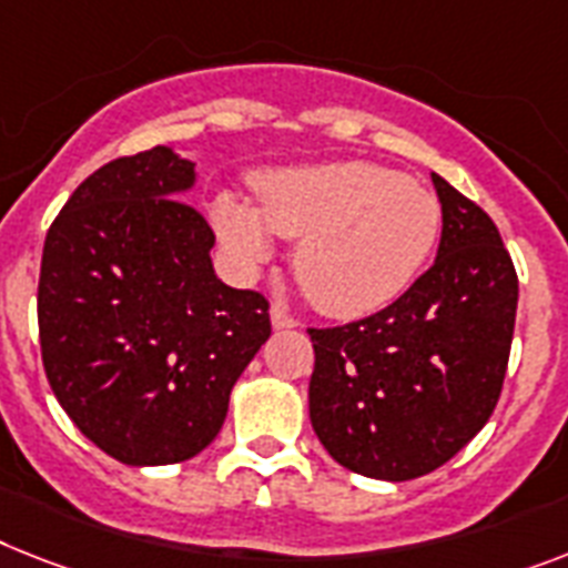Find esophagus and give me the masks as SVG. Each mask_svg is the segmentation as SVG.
I'll list each match as a JSON object with an SVG mask.
<instances>
[{
    "mask_svg": "<svg viewBox=\"0 0 568 568\" xmlns=\"http://www.w3.org/2000/svg\"><path fill=\"white\" fill-rule=\"evenodd\" d=\"M270 318H273L275 331H284V327H295V325H298L293 313H290L287 307H281V304H273V311H270Z\"/></svg>",
    "mask_w": 568,
    "mask_h": 568,
    "instance_id": "1",
    "label": "esophagus"
}]
</instances>
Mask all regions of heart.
Here are the masks:
<instances>
[{"mask_svg":"<svg viewBox=\"0 0 568 568\" xmlns=\"http://www.w3.org/2000/svg\"><path fill=\"white\" fill-rule=\"evenodd\" d=\"M211 214L243 273L273 257V234L298 241L295 278L334 316H363L395 302L442 232V205L429 191L368 162L264 173L257 211L223 194Z\"/></svg>","mask_w":568,"mask_h":568,"instance_id":"b5f03b06","label":"heart"}]
</instances>
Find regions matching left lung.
Segmentation results:
<instances>
[{
    "mask_svg": "<svg viewBox=\"0 0 568 568\" xmlns=\"http://www.w3.org/2000/svg\"><path fill=\"white\" fill-rule=\"evenodd\" d=\"M435 264L383 311L313 339L311 424L348 470L386 481L438 470L476 438L503 395L519 281L499 229L433 173Z\"/></svg>",
    "mask_w": 568,
    "mask_h": 568,
    "instance_id": "1",
    "label": "left lung"
}]
</instances>
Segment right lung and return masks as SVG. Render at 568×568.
<instances>
[{
  "mask_svg": "<svg viewBox=\"0 0 568 568\" xmlns=\"http://www.w3.org/2000/svg\"><path fill=\"white\" fill-rule=\"evenodd\" d=\"M171 148L98 168L42 246L37 325L49 386L106 456L176 464L217 438L229 395L270 339V302L214 275L209 220Z\"/></svg>",
  "mask_w": 568,
  "mask_h": 568,
  "instance_id": "right-lung-1",
  "label": "right lung"
}]
</instances>
